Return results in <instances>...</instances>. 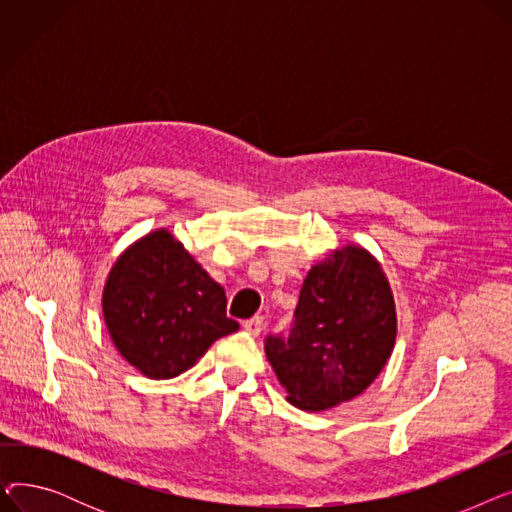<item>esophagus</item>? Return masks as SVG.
Masks as SVG:
<instances>
[{
    "label": "esophagus",
    "instance_id": "esophagus-1",
    "mask_svg": "<svg viewBox=\"0 0 512 512\" xmlns=\"http://www.w3.org/2000/svg\"><path fill=\"white\" fill-rule=\"evenodd\" d=\"M242 328H245L251 336H259L261 330H263V317H261V315H255V317L247 319L245 324H242Z\"/></svg>",
    "mask_w": 512,
    "mask_h": 512
}]
</instances>
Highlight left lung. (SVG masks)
Returning <instances> with one entry per match:
<instances>
[{
    "mask_svg": "<svg viewBox=\"0 0 512 512\" xmlns=\"http://www.w3.org/2000/svg\"><path fill=\"white\" fill-rule=\"evenodd\" d=\"M396 342V307L380 261L346 245L315 263L288 338L270 336L267 361L290 405L326 411L365 392Z\"/></svg>",
    "mask_w": 512,
    "mask_h": 512,
    "instance_id": "obj_1",
    "label": "left lung"
}]
</instances>
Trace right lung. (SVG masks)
<instances>
[{"label": "right lung", "mask_w": 512, "mask_h": 512, "mask_svg": "<svg viewBox=\"0 0 512 512\" xmlns=\"http://www.w3.org/2000/svg\"><path fill=\"white\" fill-rule=\"evenodd\" d=\"M101 307L116 351L151 380L176 378L215 340L238 330L226 315L224 288L166 228L116 259Z\"/></svg>", "instance_id": "obj_1"}]
</instances>
